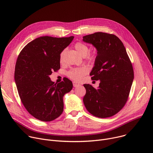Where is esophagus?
I'll use <instances>...</instances> for the list:
<instances>
[{"label":"esophagus","mask_w":153,"mask_h":153,"mask_svg":"<svg viewBox=\"0 0 153 153\" xmlns=\"http://www.w3.org/2000/svg\"><path fill=\"white\" fill-rule=\"evenodd\" d=\"M73 86H74V87H78V86L80 85V84H79L78 82H75V81L73 82Z\"/></svg>","instance_id":"obj_1"}]
</instances>
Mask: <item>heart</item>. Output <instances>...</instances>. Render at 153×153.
Segmentation results:
<instances>
[{
  "label": "heart",
  "instance_id": "obj_1",
  "mask_svg": "<svg viewBox=\"0 0 153 153\" xmlns=\"http://www.w3.org/2000/svg\"><path fill=\"white\" fill-rule=\"evenodd\" d=\"M74 48L76 51L79 52L80 55L83 57H85L87 61L90 63H93L95 62L96 59V53L95 52H90V48L88 45L82 42H77L75 44ZM67 49H64L60 54V62L63 64L65 62V54ZM89 71V68L86 66H83L78 68H75L71 69L67 73L68 76L75 80V81H81Z\"/></svg>",
  "mask_w": 153,
  "mask_h": 153
}]
</instances>
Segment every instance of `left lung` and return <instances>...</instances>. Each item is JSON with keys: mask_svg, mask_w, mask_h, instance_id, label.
Instances as JSON below:
<instances>
[{"mask_svg": "<svg viewBox=\"0 0 153 153\" xmlns=\"http://www.w3.org/2000/svg\"><path fill=\"white\" fill-rule=\"evenodd\" d=\"M83 41L98 51L90 76L92 80H100L98 89L84 85L86 93L83 101L93 116L112 117L128 100L134 79L132 63L121 41L114 34L96 32L83 36Z\"/></svg>", "mask_w": 153, "mask_h": 153, "instance_id": "left-lung-1", "label": "left lung"}]
</instances>
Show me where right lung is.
<instances>
[{
    "label": "right lung",
    "mask_w": 153,
    "mask_h": 153,
    "mask_svg": "<svg viewBox=\"0 0 153 153\" xmlns=\"http://www.w3.org/2000/svg\"><path fill=\"white\" fill-rule=\"evenodd\" d=\"M73 38L41 36L27 44L18 55L15 80L19 96L27 112L39 120L51 121L63 112V97L72 90L73 83L65 77L55 84L49 75L60 68V54Z\"/></svg>",
    "instance_id": "obj_1"
}]
</instances>
